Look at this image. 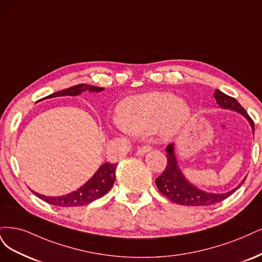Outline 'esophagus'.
Segmentation results:
<instances>
[{
  "label": "esophagus",
  "mask_w": 262,
  "mask_h": 262,
  "mask_svg": "<svg viewBox=\"0 0 262 262\" xmlns=\"http://www.w3.org/2000/svg\"><path fill=\"white\" fill-rule=\"evenodd\" d=\"M151 150V147L150 146H141L140 148H138V150H137V155L138 156H143L145 154H147V152H149V151Z\"/></svg>",
  "instance_id": "obj_1"
}]
</instances>
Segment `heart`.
<instances>
[{
    "label": "heart",
    "mask_w": 262,
    "mask_h": 262,
    "mask_svg": "<svg viewBox=\"0 0 262 262\" xmlns=\"http://www.w3.org/2000/svg\"><path fill=\"white\" fill-rule=\"evenodd\" d=\"M191 117L186 101L170 92H148L126 99L120 105L117 122L134 135L157 130L163 137H173Z\"/></svg>",
    "instance_id": "heart-1"
}]
</instances>
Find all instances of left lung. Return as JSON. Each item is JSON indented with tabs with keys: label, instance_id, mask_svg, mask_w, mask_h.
Wrapping results in <instances>:
<instances>
[{
	"label": "left lung",
	"instance_id": "obj_1",
	"mask_svg": "<svg viewBox=\"0 0 262 262\" xmlns=\"http://www.w3.org/2000/svg\"><path fill=\"white\" fill-rule=\"evenodd\" d=\"M214 99L216 100V103L219 106L222 108L232 110V111L237 112L242 115H244L252 129V134L255 133V125L254 122L249 117L247 112L245 111V108L238 103V101L223 94L222 91L216 89L213 95ZM166 159H167V165L165 167L164 172L160 175L158 179H156V185L160 192L167 197L171 201L175 202V204L183 205V206H195V207H204V206H211L217 204L225 198L231 196L232 193L239 188L243 183L245 182L244 179L242 183L237 187H235L229 192L224 193H213V192H207L205 190H201L195 185H192L186 177L182 173V170L179 166V162L175 156V148L174 143H170L166 147Z\"/></svg>",
	"mask_w": 262,
	"mask_h": 262
}]
</instances>
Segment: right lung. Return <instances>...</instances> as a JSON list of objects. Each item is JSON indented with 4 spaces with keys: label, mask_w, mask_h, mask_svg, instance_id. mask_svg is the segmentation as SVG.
Segmentation results:
<instances>
[{
    "label": "right lung",
    "mask_w": 262,
    "mask_h": 262,
    "mask_svg": "<svg viewBox=\"0 0 262 262\" xmlns=\"http://www.w3.org/2000/svg\"><path fill=\"white\" fill-rule=\"evenodd\" d=\"M89 90L90 92H100L103 91L104 88L87 85V83H79V85L73 86L61 91L54 92V94L46 97L45 99L55 98V97H67V96H78L81 92ZM116 163H103L101 165L98 171L94 174V176L81 187L73 192L67 193L63 196L56 197H48L41 195L36 191L31 190L37 197L48 202L50 205L57 206V207H79L90 204L101 197H103L105 193L112 188L115 182V171H116Z\"/></svg>",
    "instance_id": "right-lung-1"
}]
</instances>
